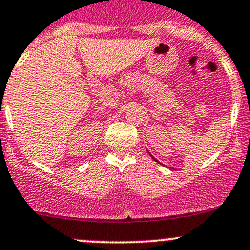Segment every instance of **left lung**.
<instances>
[{
    "label": "left lung",
    "instance_id": "1",
    "mask_svg": "<svg viewBox=\"0 0 250 250\" xmlns=\"http://www.w3.org/2000/svg\"><path fill=\"white\" fill-rule=\"evenodd\" d=\"M148 153H149V152H148ZM149 156H151V157H152V159H153V160H154V162H157V163H159V164H162V163H160V162H159V160H157L156 158H154V157H153V156H152V154H151V153H149Z\"/></svg>",
    "mask_w": 250,
    "mask_h": 250
}]
</instances>
